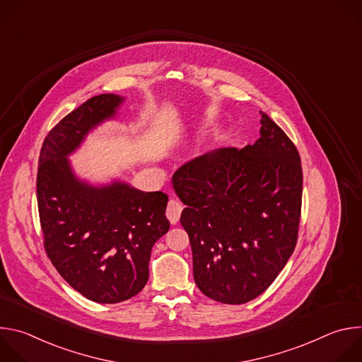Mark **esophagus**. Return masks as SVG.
Returning <instances> with one entry per match:
<instances>
[{
  "label": "esophagus",
  "mask_w": 362,
  "mask_h": 362,
  "mask_svg": "<svg viewBox=\"0 0 362 362\" xmlns=\"http://www.w3.org/2000/svg\"><path fill=\"white\" fill-rule=\"evenodd\" d=\"M182 204L177 200H170L168 204V209H166V216L170 221L172 225H176L179 222L180 214H182Z\"/></svg>",
  "instance_id": "34e87169"
}]
</instances>
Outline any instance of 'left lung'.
<instances>
[{
  "instance_id": "8db88e82",
  "label": "left lung",
  "mask_w": 362,
  "mask_h": 362,
  "mask_svg": "<svg viewBox=\"0 0 362 362\" xmlns=\"http://www.w3.org/2000/svg\"><path fill=\"white\" fill-rule=\"evenodd\" d=\"M261 137L222 147L172 177L186 204L197 288L214 300L246 303L265 292L291 257L300 222L302 166L286 133L261 112Z\"/></svg>"
}]
</instances>
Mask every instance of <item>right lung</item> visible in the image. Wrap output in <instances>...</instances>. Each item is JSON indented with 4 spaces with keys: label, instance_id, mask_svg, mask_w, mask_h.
Masks as SVG:
<instances>
[{
    "label": "right lung",
    "instance_id": "add662e5",
    "mask_svg": "<svg viewBox=\"0 0 362 362\" xmlns=\"http://www.w3.org/2000/svg\"><path fill=\"white\" fill-rule=\"evenodd\" d=\"M123 97L100 94L45 136L37 172V203L44 249L67 284L98 303L137 295L148 279L153 245L170 228L168 194L127 183L94 187L78 180L67 156L90 129L115 116Z\"/></svg>",
    "mask_w": 362,
    "mask_h": 362
}]
</instances>
